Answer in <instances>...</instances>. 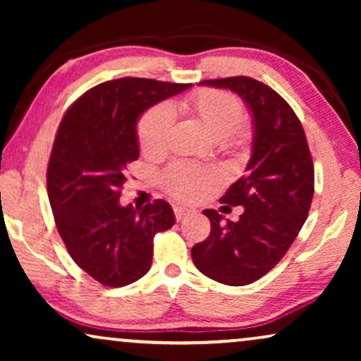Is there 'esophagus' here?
I'll return each mask as SVG.
<instances>
[{"instance_id":"esophagus-1","label":"esophagus","mask_w":361,"mask_h":361,"mask_svg":"<svg viewBox=\"0 0 361 361\" xmlns=\"http://www.w3.org/2000/svg\"><path fill=\"white\" fill-rule=\"evenodd\" d=\"M192 214H194V210L185 209V207H180V205H176V207H174V215H176L177 221L184 220L185 216H189V215H192Z\"/></svg>"}]
</instances>
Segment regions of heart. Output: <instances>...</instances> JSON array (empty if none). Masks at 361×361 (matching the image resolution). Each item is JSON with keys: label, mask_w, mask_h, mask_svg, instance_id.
I'll return each mask as SVG.
<instances>
[{"label": "heart", "mask_w": 361, "mask_h": 361, "mask_svg": "<svg viewBox=\"0 0 361 361\" xmlns=\"http://www.w3.org/2000/svg\"><path fill=\"white\" fill-rule=\"evenodd\" d=\"M184 108L204 123L207 131L215 141L224 145L248 137V130L241 123V105L231 93L221 90H199L184 100ZM174 108L169 103H157L151 106L137 123V141L141 151L156 156L166 151L172 126ZM214 176L210 172L194 169L190 166H174L167 171L164 182L172 194L179 199L194 200L210 189Z\"/></svg>", "instance_id": "obj_1"}]
</instances>
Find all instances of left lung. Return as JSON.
<instances>
[{
	"label": "left lung",
	"instance_id": "1",
	"mask_svg": "<svg viewBox=\"0 0 361 361\" xmlns=\"http://www.w3.org/2000/svg\"><path fill=\"white\" fill-rule=\"evenodd\" d=\"M235 92L253 121L246 172L221 197L245 207L238 221L204 210L212 230L192 248L197 269L226 286H246L269 273L288 253L307 219L314 197V164L304 128L279 93L251 77L204 80Z\"/></svg>",
	"mask_w": 361,
	"mask_h": 361
}]
</instances>
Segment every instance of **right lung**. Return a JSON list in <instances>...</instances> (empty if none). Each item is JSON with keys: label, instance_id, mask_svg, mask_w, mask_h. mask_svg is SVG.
I'll list each match as a JSON object with an SVG mask.
<instances>
[{"label": "right lung", "instance_id": "obj_1", "mask_svg": "<svg viewBox=\"0 0 361 361\" xmlns=\"http://www.w3.org/2000/svg\"><path fill=\"white\" fill-rule=\"evenodd\" d=\"M190 83L125 77L90 88L68 108L47 166V194L72 259L103 286L123 288L152 263V240L176 224L166 200L120 204L126 166L140 157L137 120Z\"/></svg>", "mask_w": 361, "mask_h": 361}]
</instances>
